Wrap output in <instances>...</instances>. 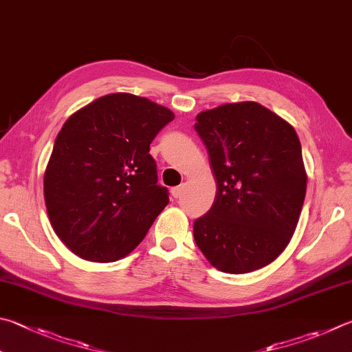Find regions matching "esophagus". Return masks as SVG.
<instances>
[{
    "instance_id": "obj_1",
    "label": "esophagus",
    "mask_w": 352,
    "mask_h": 352,
    "mask_svg": "<svg viewBox=\"0 0 352 352\" xmlns=\"http://www.w3.org/2000/svg\"><path fill=\"white\" fill-rule=\"evenodd\" d=\"M182 192H183V186H182V184H180V186H175V188L170 189V194H172V197H174V198L180 197Z\"/></svg>"
}]
</instances>
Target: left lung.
<instances>
[{"label":"left lung","instance_id":"1","mask_svg":"<svg viewBox=\"0 0 352 352\" xmlns=\"http://www.w3.org/2000/svg\"><path fill=\"white\" fill-rule=\"evenodd\" d=\"M194 127L217 180L212 208L194 223L197 246L223 272L265 267L291 241L305 201L296 129L255 101L203 111Z\"/></svg>","mask_w":352,"mask_h":352}]
</instances>
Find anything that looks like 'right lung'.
<instances>
[{"mask_svg": "<svg viewBox=\"0 0 352 352\" xmlns=\"http://www.w3.org/2000/svg\"><path fill=\"white\" fill-rule=\"evenodd\" d=\"M174 117L154 101L118 92L63 124L44 172V201L55 234L78 257H126L169 203L149 146Z\"/></svg>", "mask_w": 352, "mask_h": 352, "instance_id": "add662e5", "label": "right lung"}]
</instances>
